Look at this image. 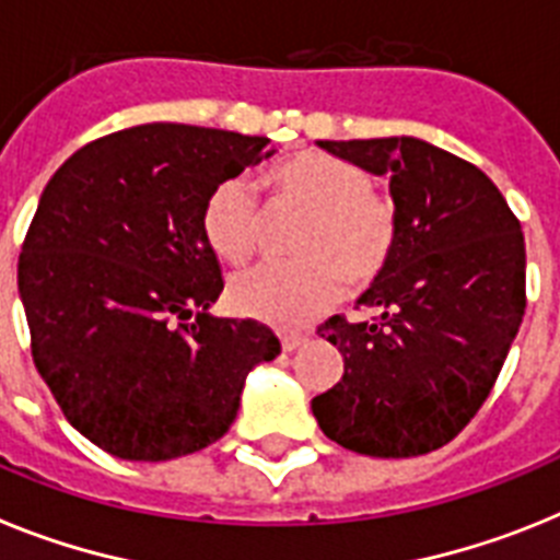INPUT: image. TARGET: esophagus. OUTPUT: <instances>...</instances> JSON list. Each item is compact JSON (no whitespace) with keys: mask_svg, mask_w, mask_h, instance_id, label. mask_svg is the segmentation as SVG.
I'll use <instances>...</instances> for the list:
<instances>
[{"mask_svg":"<svg viewBox=\"0 0 560 560\" xmlns=\"http://www.w3.org/2000/svg\"><path fill=\"white\" fill-rule=\"evenodd\" d=\"M279 340H281V349H284V352H293L299 343H304V335H301V332H279Z\"/></svg>","mask_w":560,"mask_h":560,"instance_id":"obj_1","label":"esophagus"}]
</instances>
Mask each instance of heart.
Segmentation results:
<instances>
[{"instance_id": "b5f03b06", "label": "heart", "mask_w": 560, "mask_h": 560, "mask_svg": "<svg viewBox=\"0 0 560 560\" xmlns=\"http://www.w3.org/2000/svg\"><path fill=\"white\" fill-rule=\"evenodd\" d=\"M273 213L301 217L290 265L233 279L231 304L247 318L299 327L343 295H363L388 276L400 250V208L374 188L363 165L304 149L261 172ZM202 236L222 261L242 267L261 250L265 217L242 177H225L202 202Z\"/></svg>"}]
</instances>
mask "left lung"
Listing matches in <instances>:
<instances>
[{
	"label": "left lung",
	"instance_id": "obj_1",
	"mask_svg": "<svg viewBox=\"0 0 560 560\" xmlns=\"http://www.w3.org/2000/svg\"><path fill=\"white\" fill-rule=\"evenodd\" d=\"M318 145L386 174L402 236L386 279L361 295L374 318L332 315L318 327L343 374L313 397V415L354 454H431L482 408L522 327V225L488 174L425 140Z\"/></svg>",
	"mask_w": 560,
	"mask_h": 560
}]
</instances>
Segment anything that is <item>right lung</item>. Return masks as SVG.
<instances>
[{
    "mask_svg": "<svg viewBox=\"0 0 560 560\" xmlns=\"http://www.w3.org/2000/svg\"><path fill=\"white\" fill-rule=\"evenodd\" d=\"M267 143L132 126L78 149L38 199L19 256L33 363L106 454L208 448L236 420L247 372L281 352L259 320L208 315L225 279L199 222L211 188L270 158Z\"/></svg>",
    "mask_w": 560,
    "mask_h": 560,
    "instance_id": "right-lung-1",
    "label": "right lung"
}]
</instances>
